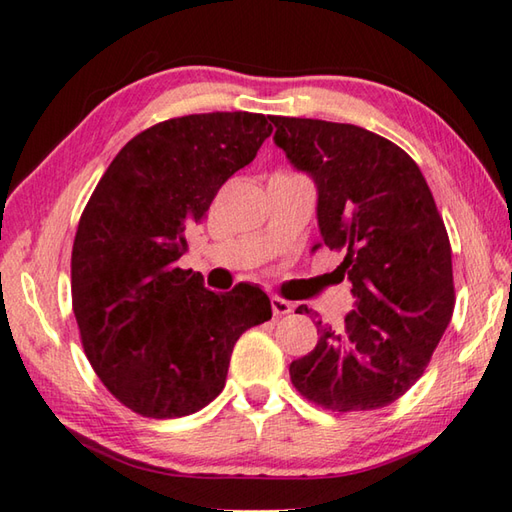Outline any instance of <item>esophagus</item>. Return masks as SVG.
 I'll return each mask as SVG.
<instances>
[{
	"label": "esophagus",
	"mask_w": 512,
	"mask_h": 512,
	"mask_svg": "<svg viewBox=\"0 0 512 512\" xmlns=\"http://www.w3.org/2000/svg\"><path fill=\"white\" fill-rule=\"evenodd\" d=\"M271 309H273V315H277V318H280V315H288V313L293 311V304L286 302L284 297H280V295H273L271 297Z\"/></svg>",
	"instance_id": "esophagus-1"
}]
</instances>
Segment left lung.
Wrapping results in <instances>:
<instances>
[{
	"label": "left lung",
	"instance_id": "obj_1",
	"mask_svg": "<svg viewBox=\"0 0 512 512\" xmlns=\"http://www.w3.org/2000/svg\"><path fill=\"white\" fill-rule=\"evenodd\" d=\"M271 123L275 145L318 188L322 241L345 248L338 271L356 297L340 327L315 322L318 345L291 362V380L324 410H380L423 376L450 324L448 230L425 176L392 141L327 120ZM295 313L311 309L302 304Z\"/></svg>",
	"mask_w": 512,
	"mask_h": 512
}]
</instances>
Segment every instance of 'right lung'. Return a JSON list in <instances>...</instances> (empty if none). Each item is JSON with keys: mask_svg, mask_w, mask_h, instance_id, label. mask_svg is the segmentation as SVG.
Masks as SVG:
<instances>
[{"mask_svg": "<svg viewBox=\"0 0 512 512\" xmlns=\"http://www.w3.org/2000/svg\"><path fill=\"white\" fill-rule=\"evenodd\" d=\"M271 132L248 111L163 120L116 154L82 212L71 253L80 340L136 414L179 418L215 401L241 333L271 320L259 286L212 293L176 266L221 185Z\"/></svg>", "mask_w": 512, "mask_h": 512, "instance_id": "add662e5", "label": "right lung"}]
</instances>
